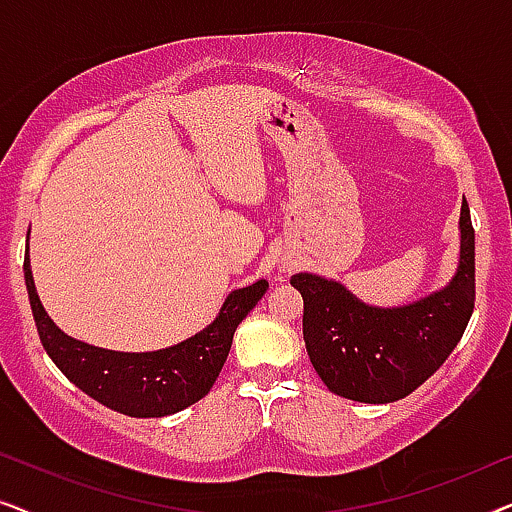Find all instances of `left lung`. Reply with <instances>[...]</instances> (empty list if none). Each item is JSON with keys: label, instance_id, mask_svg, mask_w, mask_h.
Segmentation results:
<instances>
[{"label": "left lung", "instance_id": "left-lung-1", "mask_svg": "<svg viewBox=\"0 0 512 512\" xmlns=\"http://www.w3.org/2000/svg\"><path fill=\"white\" fill-rule=\"evenodd\" d=\"M461 256L452 282L417 303L382 310L319 275L291 277L303 296V338L317 375L333 394L394 403L443 366L475 305V230L461 202Z\"/></svg>", "mask_w": 512, "mask_h": 512}]
</instances>
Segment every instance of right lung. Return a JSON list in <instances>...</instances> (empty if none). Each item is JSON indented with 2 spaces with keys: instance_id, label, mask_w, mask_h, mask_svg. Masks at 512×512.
Returning a JSON list of instances; mask_svg holds the SVG:
<instances>
[{
  "instance_id": "add662e5",
  "label": "right lung",
  "mask_w": 512,
  "mask_h": 512,
  "mask_svg": "<svg viewBox=\"0 0 512 512\" xmlns=\"http://www.w3.org/2000/svg\"><path fill=\"white\" fill-rule=\"evenodd\" d=\"M25 286L41 345L69 382L97 403L130 417H165L209 394L233 345L235 328L268 291L258 279L230 293L219 317L205 331L160 352L125 354L69 338L48 317L34 291L30 258L25 254Z\"/></svg>"
}]
</instances>
